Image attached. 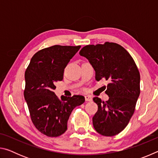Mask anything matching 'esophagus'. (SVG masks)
<instances>
[{
    "mask_svg": "<svg viewBox=\"0 0 158 158\" xmlns=\"http://www.w3.org/2000/svg\"><path fill=\"white\" fill-rule=\"evenodd\" d=\"M85 101H89V102H91L92 101V97L90 95H85Z\"/></svg>",
    "mask_w": 158,
    "mask_h": 158,
    "instance_id": "1",
    "label": "esophagus"
}]
</instances>
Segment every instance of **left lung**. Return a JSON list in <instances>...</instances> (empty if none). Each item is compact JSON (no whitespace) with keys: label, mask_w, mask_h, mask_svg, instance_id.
Listing matches in <instances>:
<instances>
[{"label":"left lung","mask_w":158,"mask_h":158,"mask_svg":"<svg viewBox=\"0 0 158 158\" xmlns=\"http://www.w3.org/2000/svg\"><path fill=\"white\" fill-rule=\"evenodd\" d=\"M79 54L89 60L98 81L102 79L109 81L105 91L109 100L93 98L98 106L93 117V127L105 137L118 135L127 125L140 94L137 65L123 47L114 42L86 45Z\"/></svg>","instance_id":"1"}]
</instances>
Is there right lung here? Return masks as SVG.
<instances>
[{
	"label": "right lung",
	"instance_id": "obj_1",
	"mask_svg": "<svg viewBox=\"0 0 158 158\" xmlns=\"http://www.w3.org/2000/svg\"><path fill=\"white\" fill-rule=\"evenodd\" d=\"M81 46H54L42 49L32 57L25 72L24 98L32 122L47 137H58L68 129V121L73 109L82 105V95L61 97L53 90L55 83L62 81L64 69Z\"/></svg>",
	"mask_w": 158,
	"mask_h": 158
}]
</instances>
